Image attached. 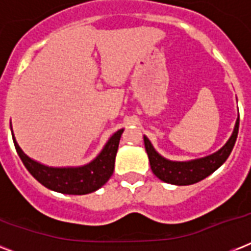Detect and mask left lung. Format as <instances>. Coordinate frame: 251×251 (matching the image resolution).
Returning a JSON list of instances; mask_svg holds the SVG:
<instances>
[{
  "label": "left lung",
  "instance_id": "8db88e82",
  "mask_svg": "<svg viewBox=\"0 0 251 251\" xmlns=\"http://www.w3.org/2000/svg\"><path fill=\"white\" fill-rule=\"evenodd\" d=\"M238 126H240V116L236 121L232 137L229 138V141L226 142V145L222 150H219L218 152L212 153L210 156L203 157V159H198V160L182 161V163L181 161L167 160L163 156H160L155 151L151 142L149 141V138L145 137V147L147 155H149L150 165H151L153 175L164 182L172 183V185H181V186L202 181L203 178H206L207 176L214 173L228 159L232 150H233L236 139H237Z\"/></svg>",
  "mask_w": 251,
  "mask_h": 251
}]
</instances>
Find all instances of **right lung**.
Segmentation results:
<instances>
[{
  "instance_id": "right-lung-1",
  "label": "right lung",
  "mask_w": 251,
  "mask_h": 251,
  "mask_svg": "<svg viewBox=\"0 0 251 251\" xmlns=\"http://www.w3.org/2000/svg\"><path fill=\"white\" fill-rule=\"evenodd\" d=\"M122 133L124 129L114 133L100 155L90 164L79 168H49L39 164L22 151L14 135L13 141L22 163L41 185L62 194L83 195L100 189L113 175L114 159Z\"/></svg>"
}]
</instances>
